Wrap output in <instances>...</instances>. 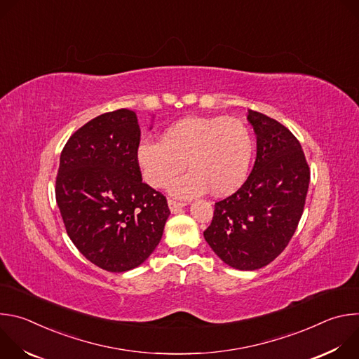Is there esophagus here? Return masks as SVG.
<instances>
[{"label": "esophagus", "mask_w": 359, "mask_h": 359, "mask_svg": "<svg viewBox=\"0 0 359 359\" xmlns=\"http://www.w3.org/2000/svg\"><path fill=\"white\" fill-rule=\"evenodd\" d=\"M168 204H169V209L172 213H179L186 206V203H180V201H176L172 198L168 200Z\"/></svg>", "instance_id": "obj_1"}]
</instances>
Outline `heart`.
Here are the masks:
<instances>
[{
	"instance_id": "obj_1",
	"label": "heart",
	"mask_w": 359,
	"mask_h": 359,
	"mask_svg": "<svg viewBox=\"0 0 359 359\" xmlns=\"http://www.w3.org/2000/svg\"><path fill=\"white\" fill-rule=\"evenodd\" d=\"M254 149L251 130L238 119L186 118L169 126L162 140H143L137 147V163L146 183L155 189L189 163L191 172L166 184L175 197L191 198L209 190L227 196L247 179Z\"/></svg>"
}]
</instances>
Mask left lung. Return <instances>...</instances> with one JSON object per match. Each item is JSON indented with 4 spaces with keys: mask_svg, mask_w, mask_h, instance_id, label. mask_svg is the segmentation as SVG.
<instances>
[{
    "mask_svg": "<svg viewBox=\"0 0 359 359\" xmlns=\"http://www.w3.org/2000/svg\"><path fill=\"white\" fill-rule=\"evenodd\" d=\"M257 158L244 184L215 204L204 238L227 266L252 271L290 243L302 216L310 168L297 137L276 119L248 109Z\"/></svg>",
    "mask_w": 359,
    "mask_h": 359,
    "instance_id": "8db88e82",
    "label": "left lung"
}]
</instances>
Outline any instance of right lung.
<instances>
[{
  "label": "right lung",
  "mask_w": 359,
  "mask_h": 359,
  "mask_svg": "<svg viewBox=\"0 0 359 359\" xmlns=\"http://www.w3.org/2000/svg\"><path fill=\"white\" fill-rule=\"evenodd\" d=\"M133 111L99 115L67 142L55 196L67 233L85 257L125 273L155 251L170 216L166 197L142 182Z\"/></svg>",
  "instance_id": "obj_1"
}]
</instances>
